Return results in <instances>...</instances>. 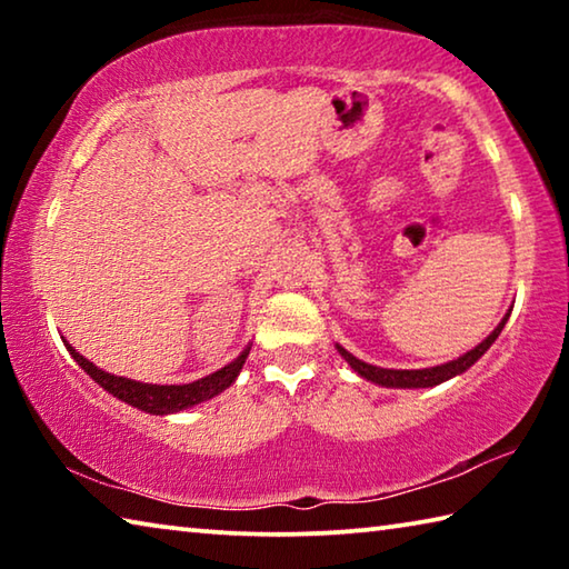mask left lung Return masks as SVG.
I'll use <instances>...</instances> for the list:
<instances>
[{"mask_svg":"<svg viewBox=\"0 0 569 569\" xmlns=\"http://www.w3.org/2000/svg\"><path fill=\"white\" fill-rule=\"evenodd\" d=\"M509 316H505L502 323L497 326V329L487 336L485 341H481L479 346H475V349L467 351L465 356H459L457 361H449V363H441V366H431V369H413V371H407V369H381V366H371L366 361H359L356 356H351L346 349L339 351L346 361L351 363V369L356 373H361L363 379H369L373 383H379V387H397V389H427V387H437V383L447 381L451 377H457V373L467 371L471 363H475L481 353H485L489 346H492L497 341V336L502 333L505 323H507Z\"/></svg>","mask_w":569,"mask_h":569,"instance_id":"left-lung-1","label":"left lung"}]
</instances>
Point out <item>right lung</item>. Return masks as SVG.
<instances>
[{"label": "right lung", "mask_w": 569, "mask_h": 569, "mask_svg": "<svg viewBox=\"0 0 569 569\" xmlns=\"http://www.w3.org/2000/svg\"><path fill=\"white\" fill-rule=\"evenodd\" d=\"M64 346H67V351L74 356V361L80 363L82 369L88 371L104 391H110L112 397L128 401L130 407H138V409L150 411V413H172V411L196 407V403H200V401L213 399L216 393L228 389L230 383L236 381V377L240 373V369H243V363L248 359V351H250V349H246L236 361H230L228 366H223V369L210 373V377H206V379H198L192 383H170V387L166 383V387H160V383H142V381L114 377V373L102 371L94 363H90L84 356L77 353L67 341H64Z\"/></svg>", "instance_id": "obj_1"}]
</instances>
